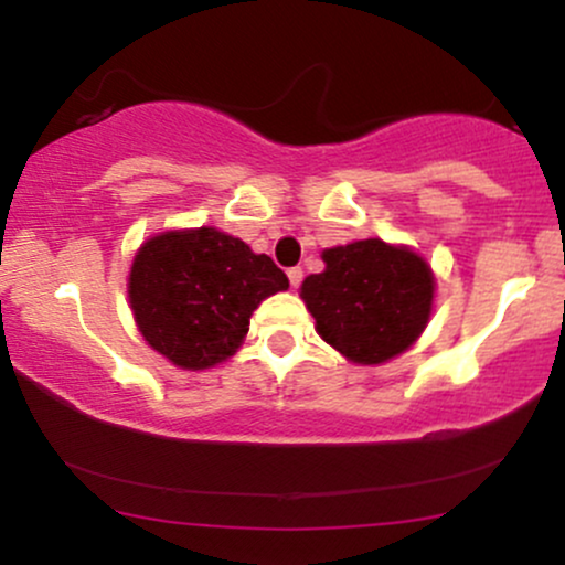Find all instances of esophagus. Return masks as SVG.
Here are the masks:
<instances>
[{
  "instance_id": "1",
  "label": "esophagus",
  "mask_w": 565,
  "mask_h": 565,
  "mask_svg": "<svg viewBox=\"0 0 565 565\" xmlns=\"http://www.w3.org/2000/svg\"><path fill=\"white\" fill-rule=\"evenodd\" d=\"M287 276H289V284H291V287H300V281H302V268H300V265H297V268H289L287 270Z\"/></svg>"
}]
</instances>
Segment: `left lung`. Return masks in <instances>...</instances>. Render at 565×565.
<instances>
[{
    "instance_id": "1",
    "label": "left lung",
    "mask_w": 565,
    "mask_h": 565,
    "mask_svg": "<svg viewBox=\"0 0 565 565\" xmlns=\"http://www.w3.org/2000/svg\"><path fill=\"white\" fill-rule=\"evenodd\" d=\"M321 257L327 268L305 278L300 297L323 342L353 364H385L417 342L436 291L417 252L364 238Z\"/></svg>"
}]
</instances>
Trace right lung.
<instances>
[{"mask_svg": "<svg viewBox=\"0 0 565 565\" xmlns=\"http://www.w3.org/2000/svg\"><path fill=\"white\" fill-rule=\"evenodd\" d=\"M289 287L268 255L217 228L167 231L140 246L129 305L140 334L174 366L210 369L231 359L265 297Z\"/></svg>", "mask_w": 565, "mask_h": 565, "instance_id": "right-lung-1", "label": "right lung"}]
</instances>
